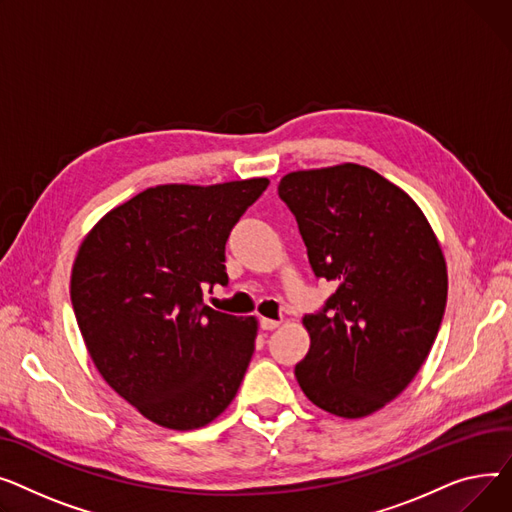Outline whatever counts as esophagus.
<instances>
[{"mask_svg": "<svg viewBox=\"0 0 512 512\" xmlns=\"http://www.w3.org/2000/svg\"><path fill=\"white\" fill-rule=\"evenodd\" d=\"M260 326H262V330H275V328H279V326H281V320L262 318V320H260Z\"/></svg>", "mask_w": 512, "mask_h": 512, "instance_id": "esophagus-1", "label": "esophagus"}]
</instances>
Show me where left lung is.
Here are the masks:
<instances>
[{
	"instance_id": "left-lung-1",
	"label": "left lung",
	"mask_w": 512,
	"mask_h": 512,
	"mask_svg": "<svg viewBox=\"0 0 512 512\" xmlns=\"http://www.w3.org/2000/svg\"><path fill=\"white\" fill-rule=\"evenodd\" d=\"M279 196L314 275L337 285L304 318L310 351L295 378L316 407L366 417L403 393L436 341L448 293L440 242L413 198L364 165L291 171Z\"/></svg>"
}]
</instances>
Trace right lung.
<instances>
[{
  "label": "right lung",
  "instance_id": "add662e5",
  "mask_svg": "<svg viewBox=\"0 0 512 512\" xmlns=\"http://www.w3.org/2000/svg\"><path fill=\"white\" fill-rule=\"evenodd\" d=\"M266 177L148 188L88 231L70 297L84 345L115 393L150 422L196 430L237 395L258 320L204 306L227 285L225 244Z\"/></svg>",
  "mask_w": 512,
  "mask_h": 512
}]
</instances>
